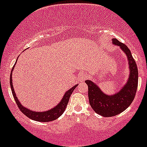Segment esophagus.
Masks as SVG:
<instances>
[{
	"label": "esophagus",
	"instance_id": "1",
	"mask_svg": "<svg viewBox=\"0 0 147 147\" xmlns=\"http://www.w3.org/2000/svg\"><path fill=\"white\" fill-rule=\"evenodd\" d=\"M78 78H79V80H80V81L82 82L88 78V75L86 74V73H81L80 74H79Z\"/></svg>",
	"mask_w": 147,
	"mask_h": 147
}]
</instances>
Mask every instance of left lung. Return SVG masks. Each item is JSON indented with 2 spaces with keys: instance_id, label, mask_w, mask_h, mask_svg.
I'll use <instances>...</instances> for the list:
<instances>
[{
  "instance_id": "8db88e82",
  "label": "left lung",
  "mask_w": 147,
  "mask_h": 147,
  "mask_svg": "<svg viewBox=\"0 0 147 147\" xmlns=\"http://www.w3.org/2000/svg\"><path fill=\"white\" fill-rule=\"evenodd\" d=\"M113 43L118 45L126 54L129 62V75L124 87L114 95L105 94L96 85L90 80H86L88 86L89 103L96 113L104 117H111L121 113L129 107L136 96L138 82V72L131 51L125 44L113 39Z\"/></svg>"
}]
</instances>
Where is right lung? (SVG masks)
<instances>
[{"instance_id": "right-lung-1", "label": "right lung", "mask_w": 147, "mask_h": 147, "mask_svg": "<svg viewBox=\"0 0 147 147\" xmlns=\"http://www.w3.org/2000/svg\"><path fill=\"white\" fill-rule=\"evenodd\" d=\"M15 65L13 66L12 69H11V74H10V86H11L13 96H14V98H15V102H16V104L18 105V107H19L20 111H21L24 115H26L27 117H28L29 119H32V120L34 121H37L48 122L51 121H54L55 120V119H58V118L63 113L65 110L66 106H67V103H68V101H69L70 96H71V95L72 94L73 91L74 90L75 88H76L77 85H76L75 86H74L73 88H71V89L68 90L67 91L65 92L64 96H63L62 99L61 100V102H59L56 107H53V108H51L49 110H47V111H44V112H35V111H32V110H30L29 109L26 108V107H24V106H23V105L20 104V102L18 101V97L16 96L15 90L13 88L12 80H11V74H12L13 68L15 67Z\"/></svg>"}]
</instances>
